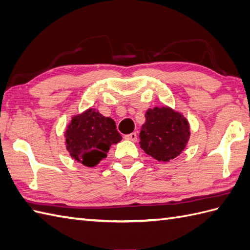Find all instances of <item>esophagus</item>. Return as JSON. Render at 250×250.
<instances>
[{
    "label": "esophagus",
    "mask_w": 250,
    "mask_h": 250,
    "mask_svg": "<svg viewBox=\"0 0 250 250\" xmlns=\"http://www.w3.org/2000/svg\"><path fill=\"white\" fill-rule=\"evenodd\" d=\"M124 139L125 140H128V141L136 142L137 141V133L136 132H132V133H129V135H125Z\"/></svg>",
    "instance_id": "1"
}]
</instances>
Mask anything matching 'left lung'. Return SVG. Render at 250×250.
Returning a JSON list of instances; mask_svg holds the SVG:
<instances>
[{
  "label": "left lung",
  "instance_id": "8db88e82",
  "mask_svg": "<svg viewBox=\"0 0 250 250\" xmlns=\"http://www.w3.org/2000/svg\"><path fill=\"white\" fill-rule=\"evenodd\" d=\"M191 130L188 119L168 106L148 108L140 131V146L158 161L167 162L186 149Z\"/></svg>",
  "mask_w": 250,
  "mask_h": 250
}]
</instances>
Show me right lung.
<instances>
[{
	"instance_id": "right-lung-1",
	"label": "right lung",
	"mask_w": 250,
	"mask_h": 250,
	"mask_svg": "<svg viewBox=\"0 0 250 250\" xmlns=\"http://www.w3.org/2000/svg\"><path fill=\"white\" fill-rule=\"evenodd\" d=\"M121 140L115 122L91 107L72 117L64 131V144L70 156L89 167L106 158L111 145Z\"/></svg>"
}]
</instances>
